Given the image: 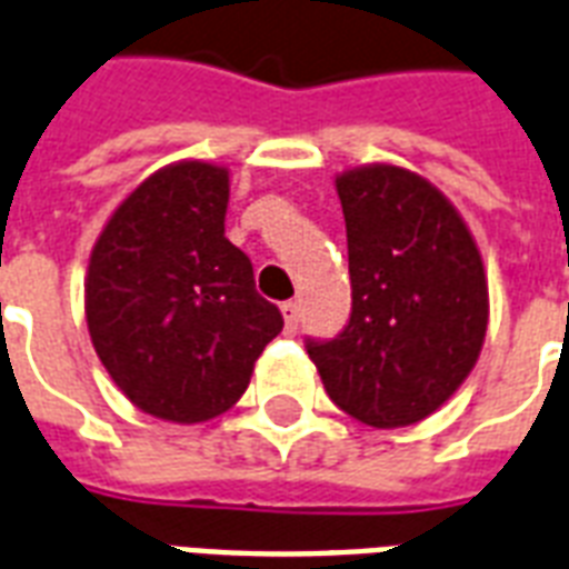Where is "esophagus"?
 Segmentation results:
<instances>
[{"label":"esophagus","instance_id":"obj_1","mask_svg":"<svg viewBox=\"0 0 569 569\" xmlns=\"http://www.w3.org/2000/svg\"><path fill=\"white\" fill-rule=\"evenodd\" d=\"M280 313H283L286 331H295V328H298V303H295V301L280 303Z\"/></svg>","mask_w":569,"mask_h":569}]
</instances>
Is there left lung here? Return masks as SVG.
I'll return each instance as SVG.
<instances>
[{"instance_id": "obj_1", "label": "left lung", "mask_w": 569, "mask_h": 569, "mask_svg": "<svg viewBox=\"0 0 569 569\" xmlns=\"http://www.w3.org/2000/svg\"><path fill=\"white\" fill-rule=\"evenodd\" d=\"M346 217L352 319L331 342H307L337 406L376 429L439 411L475 370L489 325L477 241L432 181L397 163L333 179Z\"/></svg>"}]
</instances>
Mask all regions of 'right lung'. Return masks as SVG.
Instances as JSON below:
<instances>
[{
  "label": "right lung",
  "instance_id": "add662e5",
  "mask_svg": "<svg viewBox=\"0 0 569 569\" xmlns=\"http://www.w3.org/2000/svg\"><path fill=\"white\" fill-rule=\"evenodd\" d=\"M229 169L176 160L121 199L86 271V325L133 406L206 423L241 400L283 316L227 238Z\"/></svg>",
  "mask_w": 569,
  "mask_h": 569
}]
</instances>
